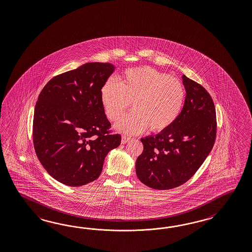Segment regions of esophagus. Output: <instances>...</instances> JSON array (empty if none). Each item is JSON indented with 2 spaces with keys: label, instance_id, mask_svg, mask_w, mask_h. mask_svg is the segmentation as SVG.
Returning <instances> with one entry per match:
<instances>
[{
  "label": "esophagus",
  "instance_id": "34e87169",
  "mask_svg": "<svg viewBox=\"0 0 252 252\" xmlns=\"http://www.w3.org/2000/svg\"><path fill=\"white\" fill-rule=\"evenodd\" d=\"M129 140H130V138H129V137L123 135V138H122V143H123V144H125V143H127Z\"/></svg>",
  "mask_w": 252,
  "mask_h": 252
}]
</instances>
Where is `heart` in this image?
<instances>
[{
  "instance_id": "b5f03b06",
  "label": "heart",
  "mask_w": 252,
  "mask_h": 252,
  "mask_svg": "<svg viewBox=\"0 0 252 252\" xmlns=\"http://www.w3.org/2000/svg\"><path fill=\"white\" fill-rule=\"evenodd\" d=\"M100 99L107 118L115 122L124 133L136 134L148 128L152 132L169 128L179 117L185 100V90L174 77L153 69L140 67L126 70L121 82L110 79L100 90Z\"/></svg>"
}]
</instances>
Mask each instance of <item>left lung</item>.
Masks as SVG:
<instances>
[{
	"instance_id": "8db88e82",
	"label": "left lung",
	"mask_w": 252,
	"mask_h": 252,
	"mask_svg": "<svg viewBox=\"0 0 252 252\" xmlns=\"http://www.w3.org/2000/svg\"><path fill=\"white\" fill-rule=\"evenodd\" d=\"M186 98L169 128L141 139L143 152L136 160V174L148 187L170 189L188 182L210 154L216 139V110L200 84L182 76Z\"/></svg>"
}]
</instances>
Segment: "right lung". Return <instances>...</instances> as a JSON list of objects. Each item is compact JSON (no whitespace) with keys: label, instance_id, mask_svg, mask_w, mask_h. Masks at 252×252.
Listing matches in <instances>:
<instances>
[{"label":"right lung","instance_id":"add662e5","mask_svg":"<svg viewBox=\"0 0 252 252\" xmlns=\"http://www.w3.org/2000/svg\"><path fill=\"white\" fill-rule=\"evenodd\" d=\"M115 67L89 63L53 77L36 102L32 138L36 155L48 173L67 186L94 182L108 152L121 144L111 133L100 90Z\"/></svg>","mask_w":252,"mask_h":252}]
</instances>
